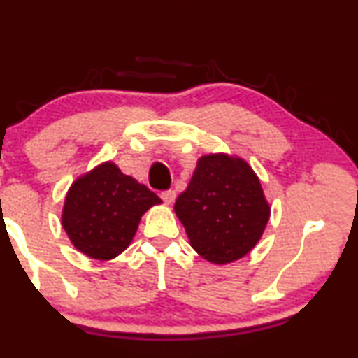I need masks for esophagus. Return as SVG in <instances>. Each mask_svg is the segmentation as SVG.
Masks as SVG:
<instances>
[{
    "mask_svg": "<svg viewBox=\"0 0 358 358\" xmlns=\"http://www.w3.org/2000/svg\"><path fill=\"white\" fill-rule=\"evenodd\" d=\"M161 199H163V202L166 205H171L176 200V192L174 190H164V192L161 194Z\"/></svg>",
    "mask_w": 358,
    "mask_h": 358,
    "instance_id": "34e87169",
    "label": "esophagus"
}]
</instances>
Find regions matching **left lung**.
I'll use <instances>...</instances> for the list:
<instances>
[{
	"mask_svg": "<svg viewBox=\"0 0 358 358\" xmlns=\"http://www.w3.org/2000/svg\"><path fill=\"white\" fill-rule=\"evenodd\" d=\"M174 212L195 252L223 266L252 251L271 218V205L246 161L210 153L199 158Z\"/></svg>",
	"mask_w": 358,
	"mask_h": 358,
	"instance_id": "left-lung-1",
	"label": "left lung"
}]
</instances>
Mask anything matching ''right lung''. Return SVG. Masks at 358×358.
Masks as SVG:
<instances>
[{"instance_id": "right-lung-1", "label": "right lung", "mask_w": 358, "mask_h": 358, "mask_svg": "<svg viewBox=\"0 0 358 358\" xmlns=\"http://www.w3.org/2000/svg\"><path fill=\"white\" fill-rule=\"evenodd\" d=\"M159 203L163 200L146 185L104 161L68 189L62 227L78 251L110 261L130 246L143 213Z\"/></svg>"}]
</instances>
